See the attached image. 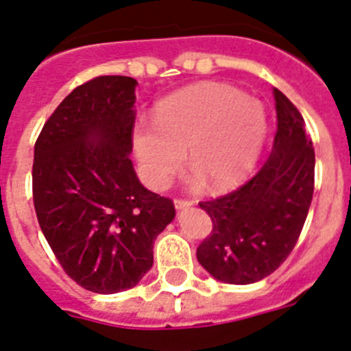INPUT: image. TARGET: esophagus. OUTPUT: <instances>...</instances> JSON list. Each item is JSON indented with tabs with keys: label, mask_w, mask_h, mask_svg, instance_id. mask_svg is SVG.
<instances>
[{
	"label": "esophagus",
	"mask_w": 351,
	"mask_h": 351,
	"mask_svg": "<svg viewBox=\"0 0 351 351\" xmlns=\"http://www.w3.org/2000/svg\"><path fill=\"white\" fill-rule=\"evenodd\" d=\"M175 203V208L178 210H185V208H191L193 206V201H187V199H175L173 201Z\"/></svg>",
	"instance_id": "34e87169"
}]
</instances>
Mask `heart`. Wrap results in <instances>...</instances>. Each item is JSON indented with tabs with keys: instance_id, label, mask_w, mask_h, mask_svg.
Instances as JSON below:
<instances>
[{
	"instance_id": "heart-1",
	"label": "heart",
	"mask_w": 351,
	"mask_h": 351,
	"mask_svg": "<svg viewBox=\"0 0 351 351\" xmlns=\"http://www.w3.org/2000/svg\"><path fill=\"white\" fill-rule=\"evenodd\" d=\"M268 130L263 104L228 84L197 83L167 95L155 106L154 123L132 130L134 154L145 182L162 191L187 148L194 167L191 187L205 180L226 191L247 176L260 157Z\"/></svg>"
}]
</instances>
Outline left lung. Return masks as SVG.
<instances>
[{
    "instance_id": "left-lung-1",
    "label": "left lung",
    "mask_w": 351,
    "mask_h": 351,
    "mask_svg": "<svg viewBox=\"0 0 351 351\" xmlns=\"http://www.w3.org/2000/svg\"><path fill=\"white\" fill-rule=\"evenodd\" d=\"M277 132L272 154L247 184L203 201L213 230L197 247V261L217 281L252 285L277 270L293 251L315 191V150L304 118L274 90Z\"/></svg>"
}]
</instances>
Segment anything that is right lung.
Returning a JSON list of instances; mask_svg holds the SVG:
<instances>
[{
	"instance_id": "add662e5",
	"label": "right lung",
	"mask_w": 351,
	"mask_h": 351,
	"mask_svg": "<svg viewBox=\"0 0 351 351\" xmlns=\"http://www.w3.org/2000/svg\"><path fill=\"white\" fill-rule=\"evenodd\" d=\"M138 81L100 75L75 88L35 143L33 203L66 274L84 289L134 288L154 242L175 219L171 199L139 182L130 160Z\"/></svg>"
}]
</instances>
